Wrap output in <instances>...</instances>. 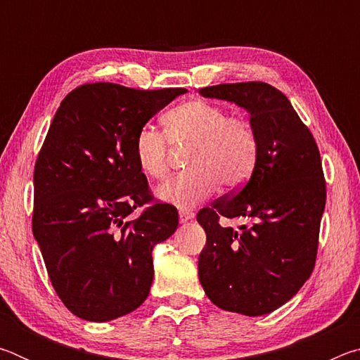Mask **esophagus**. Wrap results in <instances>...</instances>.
<instances>
[{
    "mask_svg": "<svg viewBox=\"0 0 360 360\" xmlns=\"http://www.w3.org/2000/svg\"><path fill=\"white\" fill-rule=\"evenodd\" d=\"M193 216H195V214H193L192 211H187V210H181V211H179V221H181L182 224L192 221Z\"/></svg>",
    "mask_w": 360,
    "mask_h": 360,
    "instance_id": "34e87169",
    "label": "esophagus"
}]
</instances>
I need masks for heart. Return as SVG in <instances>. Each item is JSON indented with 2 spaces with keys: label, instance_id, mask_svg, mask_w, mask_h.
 I'll list each match as a JSON object with an SVG mask.
<instances>
[{
  "label": "heart",
  "instance_id": "heart-1",
  "mask_svg": "<svg viewBox=\"0 0 360 360\" xmlns=\"http://www.w3.org/2000/svg\"><path fill=\"white\" fill-rule=\"evenodd\" d=\"M162 125L165 136L150 125L141 127L133 149L138 168L146 178L155 181L168 173V144L187 149V172L158 188L167 202L179 208H193L214 193L219 182L235 188L252 174L259 157V138L246 117L229 115L214 103L188 100L169 109L162 117Z\"/></svg>",
  "mask_w": 360,
  "mask_h": 360
}]
</instances>
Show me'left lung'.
<instances>
[{
    "instance_id": "obj_1",
    "label": "left lung",
    "mask_w": 360,
    "mask_h": 360,
    "mask_svg": "<svg viewBox=\"0 0 360 360\" xmlns=\"http://www.w3.org/2000/svg\"><path fill=\"white\" fill-rule=\"evenodd\" d=\"M198 94L245 108L259 138L257 163L246 184L198 211L206 231L200 283L225 311L271 313L297 294L314 268L326 208L318 144L288 96L270 84H219ZM222 217H243L248 225L222 228Z\"/></svg>"
}]
</instances>
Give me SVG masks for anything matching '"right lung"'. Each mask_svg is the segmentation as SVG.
<instances>
[{"instance_id":"add662e5","label":"right lung","mask_w":360,"mask_h":360,"mask_svg":"<svg viewBox=\"0 0 360 360\" xmlns=\"http://www.w3.org/2000/svg\"><path fill=\"white\" fill-rule=\"evenodd\" d=\"M186 92L84 84L53 115L34 165L33 235L53 289L77 318H120L149 295L152 249L179 221L173 205L154 200L133 144L141 127Z\"/></svg>"}]
</instances>
